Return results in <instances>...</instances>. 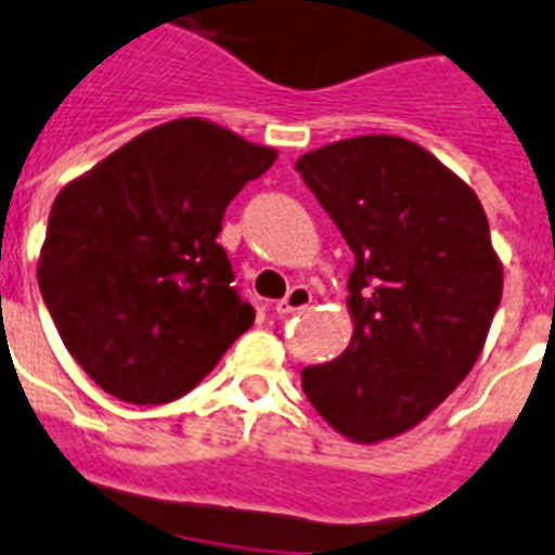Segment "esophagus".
<instances>
[{"instance_id":"34e87169","label":"esophagus","mask_w":555,"mask_h":555,"mask_svg":"<svg viewBox=\"0 0 555 555\" xmlns=\"http://www.w3.org/2000/svg\"><path fill=\"white\" fill-rule=\"evenodd\" d=\"M309 304H311L309 286H292L288 288V295L274 304V314H278V318H286V314H295V311L306 309Z\"/></svg>"}]
</instances>
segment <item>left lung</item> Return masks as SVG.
Masks as SVG:
<instances>
[{
    "instance_id": "obj_1",
    "label": "left lung",
    "mask_w": 555,
    "mask_h": 555,
    "mask_svg": "<svg viewBox=\"0 0 555 555\" xmlns=\"http://www.w3.org/2000/svg\"><path fill=\"white\" fill-rule=\"evenodd\" d=\"M354 251L351 343L304 369V391L360 446L400 437L446 402L485 349L502 260L476 192L400 135H357L295 164Z\"/></svg>"
}]
</instances>
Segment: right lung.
I'll list each match as a JSON object with an SVG mask.
<instances>
[{"label":"right lung","mask_w":555,"mask_h":555,"mask_svg":"<svg viewBox=\"0 0 555 555\" xmlns=\"http://www.w3.org/2000/svg\"><path fill=\"white\" fill-rule=\"evenodd\" d=\"M274 158L221 124L176 118L59 192L36 278L95 386L135 405L178 400L255 323L215 237Z\"/></svg>","instance_id":"add662e5"}]
</instances>
